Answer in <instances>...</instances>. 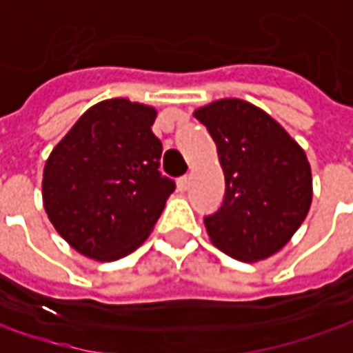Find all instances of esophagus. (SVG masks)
Returning a JSON list of instances; mask_svg holds the SVG:
<instances>
[{
    "instance_id": "34e87169",
    "label": "esophagus",
    "mask_w": 353,
    "mask_h": 353,
    "mask_svg": "<svg viewBox=\"0 0 353 353\" xmlns=\"http://www.w3.org/2000/svg\"><path fill=\"white\" fill-rule=\"evenodd\" d=\"M190 185H192V177L190 176H183L177 179V188L181 190V192H185V190H190Z\"/></svg>"
}]
</instances>
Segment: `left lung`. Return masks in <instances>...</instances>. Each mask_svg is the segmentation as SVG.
<instances>
[{
	"label": "left lung",
	"instance_id": "8db88e82",
	"mask_svg": "<svg viewBox=\"0 0 353 353\" xmlns=\"http://www.w3.org/2000/svg\"><path fill=\"white\" fill-rule=\"evenodd\" d=\"M193 116L211 134L225 176L223 205L205 217L209 241L243 263L276 254L312 205V170L304 150L247 100H213Z\"/></svg>",
	"mask_w": 353,
	"mask_h": 353
}]
</instances>
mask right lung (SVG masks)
Wrapping results in <instances>:
<instances>
[{"label": "right lung", "mask_w": 353, "mask_h": 353, "mask_svg": "<svg viewBox=\"0 0 353 353\" xmlns=\"http://www.w3.org/2000/svg\"><path fill=\"white\" fill-rule=\"evenodd\" d=\"M158 110L128 99L97 102L53 148L43 168V207L77 253L118 261L160 219L174 181L160 174Z\"/></svg>", "instance_id": "1"}]
</instances>
